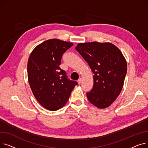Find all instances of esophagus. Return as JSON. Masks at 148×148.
Here are the masks:
<instances>
[{
	"instance_id": "1",
	"label": "esophagus",
	"mask_w": 148,
	"mask_h": 148,
	"mask_svg": "<svg viewBox=\"0 0 148 148\" xmlns=\"http://www.w3.org/2000/svg\"><path fill=\"white\" fill-rule=\"evenodd\" d=\"M82 82V79H79L78 80V81H77V82H78V83H79V84H81Z\"/></svg>"
}]
</instances>
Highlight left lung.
I'll return each instance as SVG.
<instances>
[{
    "instance_id": "left-lung-1",
    "label": "left lung",
    "mask_w": 148,
    "mask_h": 148,
    "mask_svg": "<svg viewBox=\"0 0 148 148\" xmlns=\"http://www.w3.org/2000/svg\"><path fill=\"white\" fill-rule=\"evenodd\" d=\"M75 50L94 73V86L86 93L89 102L99 108L110 106L120 94L127 71L122 52L110 42L79 43Z\"/></svg>"
}]
</instances>
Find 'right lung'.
<instances>
[{
    "mask_svg": "<svg viewBox=\"0 0 148 148\" xmlns=\"http://www.w3.org/2000/svg\"><path fill=\"white\" fill-rule=\"evenodd\" d=\"M73 45L72 42L51 39L37 45L30 54L29 83L39 103L49 110L63 107L78 84L68 79L66 72L59 67L63 54Z\"/></svg>",
    "mask_w": 148,
    "mask_h": 148,
    "instance_id": "right-lung-1",
    "label": "right lung"
}]
</instances>
